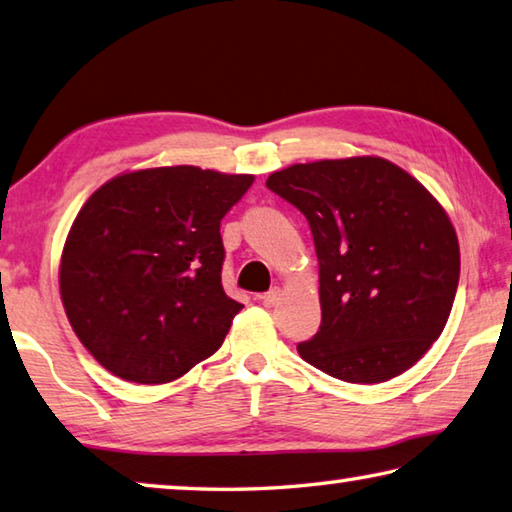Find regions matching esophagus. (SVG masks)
<instances>
[{
    "label": "esophagus",
    "instance_id": "1",
    "mask_svg": "<svg viewBox=\"0 0 512 512\" xmlns=\"http://www.w3.org/2000/svg\"><path fill=\"white\" fill-rule=\"evenodd\" d=\"M259 300H262L264 306H273L280 300V288H271V291H266L264 295H259Z\"/></svg>",
    "mask_w": 512,
    "mask_h": 512
}]
</instances>
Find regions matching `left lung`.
Returning <instances> with one entry per match:
<instances>
[{
  "label": "left lung",
  "mask_w": 512,
  "mask_h": 512,
  "mask_svg": "<svg viewBox=\"0 0 512 512\" xmlns=\"http://www.w3.org/2000/svg\"><path fill=\"white\" fill-rule=\"evenodd\" d=\"M266 188L309 221L320 262L322 322L300 356L360 385L421 360L459 286L457 232L439 201L378 156L291 165Z\"/></svg>",
  "instance_id": "left-lung-1"
}]
</instances>
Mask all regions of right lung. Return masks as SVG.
Here are the masks:
<instances>
[{"mask_svg":"<svg viewBox=\"0 0 512 512\" xmlns=\"http://www.w3.org/2000/svg\"><path fill=\"white\" fill-rule=\"evenodd\" d=\"M253 176L194 165L129 172L78 212L60 293L73 331L111 374L170 383L212 356L244 309L224 293L221 219Z\"/></svg>","mask_w":512,"mask_h":512,"instance_id":"add662e5","label":"right lung"}]
</instances>
